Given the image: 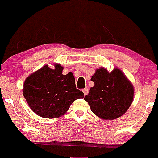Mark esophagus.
<instances>
[{
    "instance_id": "1",
    "label": "esophagus",
    "mask_w": 158,
    "mask_h": 158,
    "mask_svg": "<svg viewBox=\"0 0 158 158\" xmlns=\"http://www.w3.org/2000/svg\"><path fill=\"white\" fill-rule=\"evenodd\" d=\"M83 93L85 95H86L89 93V89L87 87H85L84 89H83Z\"/></svg>"
}]
</instances>
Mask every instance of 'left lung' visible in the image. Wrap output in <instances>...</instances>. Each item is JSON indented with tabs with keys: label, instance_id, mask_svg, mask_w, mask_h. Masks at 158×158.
I'll return each instance as SVG.
<instances>
[{
	"label": "left lung",
	"instance_id": "left-lung-1",
	"mask_svg": "<svg viewBox=\"0 0 158 158\" xmlns=\"http://www.w3.org/2000/svg\"><path fill=\"white\" fill-rule=\"evenodd\" d=\"M91 87L84 100L92 112L102 119H115L127 111L134 98V88L130 81L118 69L110 73L104 68L95 71Z\"/></svg>",
	"mask_w": 158,
	"mask_h": 158
}]
</instances>
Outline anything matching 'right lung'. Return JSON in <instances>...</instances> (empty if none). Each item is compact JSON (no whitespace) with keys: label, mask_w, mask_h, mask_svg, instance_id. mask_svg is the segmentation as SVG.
<instances>
[{"label":"right lung","mask_w":158,"mask_h":158,"mask_svg":"<svg viewBox=\"0 0 158 158\" xmlns=\"http://www.w3.org/2000/svg\"><path fill=\"white\" fill-rule=\"evenodd\" d=\"M63 68L45 65L25 80L23 95L29 107L43 118H58L64 115L76 99L83 98L84 93L76 88L72 72L62 74Z\"/></svg>","instance_id":"right-lung-1"}]
</instances>
